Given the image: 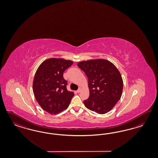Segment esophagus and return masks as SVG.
<instances>
[{
	"label": "esophagus",
	"instance_id": "esophagus-1",
	"mask_svg": "<svg viewBox=\"0 0 158 158\" xmlns=\"http://www.w3.org/2000/svg\"><path fill=\"white\" fill-rule=\"evenodd\" d=\"M81 87H79V89H78V90H77V93H80L81 91Z\"/></svg>",
	"mask_w": 158,
	"mask_h": 158
}]
</instances>
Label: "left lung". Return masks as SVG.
Returning a JSON list of instances; mask_svg holds the SVG:
<instances>
[{"label":"left lung","mask_w":158,"mask_h":158,"mask_svg":"<svg viewBox=\"0 0 158 158\" xmlns=\"http://www.w3.org/2000/svg\"><path fill=\"white\" fill-rule=\"evenodd\" d=\"M77 66L88 78L90 95L83 101L86 108L99 114L111 110L119 100L123 86L116 67L103 59L81 61Z\"/></svg>","instance_id":"1"}]
</instances>
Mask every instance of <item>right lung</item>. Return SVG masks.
Returning a JSON list of instances; mask_svg holds the SVG:
<instances>
[{
	"label": "right lung",
	"mask_w": 158,
	"mask_h": 158,
	"mask_svg": "<svg viewBox=\"0 0 158 158\" xmlns=\"http://www.w3.org/2000/svg\"><path fill=\"white\" fill-rule=\"evenodd\" d=\"M73 64L70 60L50 58L39 67L33 82L34 95L43 110L56 114L66 110L74 93L67 89L63 73Z\"/></svg>",
	"instance_id": "obj_1"
}]
</instances>
